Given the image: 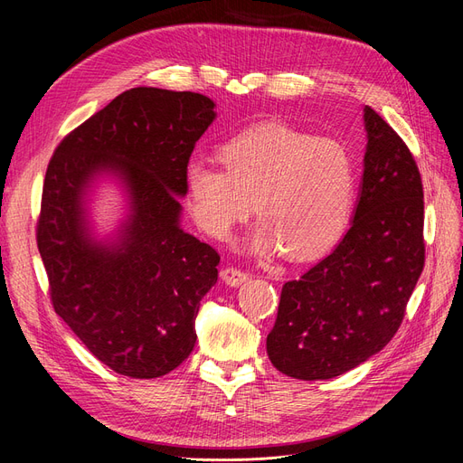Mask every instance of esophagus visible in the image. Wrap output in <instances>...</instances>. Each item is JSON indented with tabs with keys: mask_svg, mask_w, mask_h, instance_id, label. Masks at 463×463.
I'll use <instances>...</instances> for the list:
<instances>
[{
	"mask_svg": "<svg viewBox=\"0 0 463 463\" xmlns=\"http://www.w3.org/2000/svg\"><path fill=\"white\" fill-rule=\"evenodd\" d=\"M222 279H223V283L229 285V287H238V285H241V283L250 279V274L241 272V270H238V269H225V270L222 272Z\"/></svg>",
	"mask_w": 463,
	"mask_h": 463,
	"instance_id": "esophagus-1",
	"label": "esophagus"
}]
</instances>
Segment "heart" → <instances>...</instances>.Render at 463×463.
<instances>
[{"instance_id": "b5f03b06", "label": "heart", "mask_w": 463, "mask_h": 463, "mask_svg": "<svg viewBox=\"0 0 463 463\" xmlns=\"http://www.w3.org/2000/svg\"><path fill=\"white\" fill-rule=\"evenodd\" d=\"M223 166L204 159L185 165L187 206L213 238H227L251 213L260 217L246 250L295 260L319 257L344 236L354 206L356 175L345 146L332 138L260 126L225 142Z\"/></svg>"}]
</instances>
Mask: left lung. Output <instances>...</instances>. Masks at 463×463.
<instances>
[{
	"instance_id": "8db88e82",
	"label": "left lung",
	"mask_w": 463,
	"mask_h": 463,
	"mask_svg": "<svg viewBox=\"0 0 463 463\" xmlns=\"http://www.w3.org/2000/svg\"><path fill=\"white\" fill-rule=\"evenodd\" d=\"M366 152L351 227L335 250L281 288L266 353L281 373L319 381L377 354L398 332L424 269V201L415 159L364 107Z\"/></svg>"
}]
</instances>
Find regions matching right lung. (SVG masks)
I'll use <instances>...</instances> for the list:
<instances>
[{
    "label": "right lung",
    "instance_id": "add662e5",
    "mask_svg": "<svg viewBox=\"0 0 463 463\" xmlns=\"http://www.w3.org/2000/svg\"><path fill=\"white\" fill-rule=\"evenodd\" d=\"M206 95L133 88L67 135L46 168L37 246L56 313L119 375L154 379L191 354L219 255L182 229L184 173L215 119ZM125 213L101 233L94 193Z\"/></svg>",
    "mask_w": 463,
    "mask_h": 463
}]
</instances>
